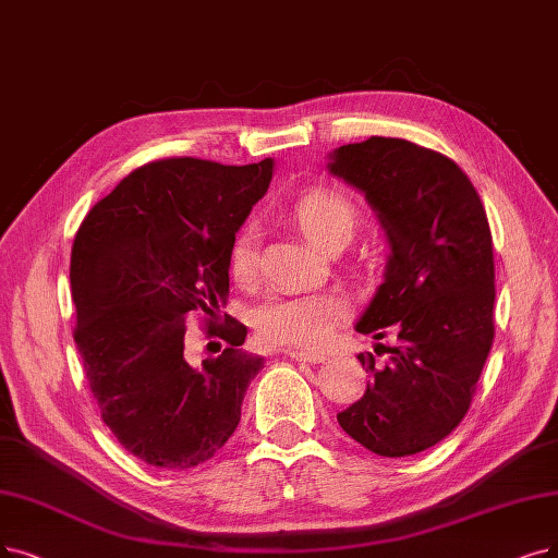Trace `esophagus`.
Wrapping results in <instances>:
<instances>
[{"mask_svg":"<svg viewBox=\"0 0 558 558\" xmlns=\"http://www.w3.org/2000/svg\"><path fill=\"white\" fill-rule=\"evenodd\" d=\"M291 354V360H295V362H306V364H323L327 356L323 354V352H302V350H293V352H288Z\"/></svg>","mask_w":558,"mask_h":558,"instance_id":"34e87169","label":"esophagus"}]
</instances>
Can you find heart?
I'll return each mask as SVG.
<instances>
[{
    "label": "heart",
    "mask_w": 558,
    "mask_h": 558,
    "mask_svg": "<svg viewBox=\"0 0 558 558\" xmlns=\"http://www.w3.org/2000/svg\"><path fill=\"white\" fill-rule=\"evenodd\" d=\"M288 219L320 250H341L352 238L360 208L352 198L331 185H316L293 198ZM260 233L256 225H244L229 247V270L240 286H252L260 270ZM348 314L341 293L279 295L254 311V327L265 345L311 350L323 345L333 327Z\"/></svg>",
    "instance_id": "obj_1"
}]
</instances>
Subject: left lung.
Here are the masks:
<instances>
[{"mask_svg":"<svg viewBox=\"0 0 558 558\" xmlns=\"http://www.w3.org/2000/svg\"><path fill=\"white\" fill-rule=\"evenodd\" d=\"M329 171L362 190L387 231L385 283L360 333L387 360L356 354L371 385L339 412L364 449L405 458L435 447L464 418L495 341L493 233L474 183L451 158L396 137L333 150Z\"/></svg>","mask_w":558,"mask_h":558,"instance_id":"obj_1","label":"left lung"}]
</instances>
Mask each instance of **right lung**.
I'll use <instances>...</instances> for the list:
<instances>
[{
    "label": "right lung",
    "instance_id": "add662e5",
    "mask_svg": "<svg viewBox=\"0 0 558 558\" xmlns=\"http://www.w3.org/2000/svg\"><path fill=\"white\" fill-rule=\"evenodd\" d=\"M270 178V158L155 160L130 171L75 233L73 339L84 375L121 447L160 470H190L225 447L263 368V356L240 350L247 327L221 306L231 240ZM194 313L228 343L202 367L184 360Z\"/></svg>",
    "mask_w": 558,
    "mask_h": 558
}]
</instances>
